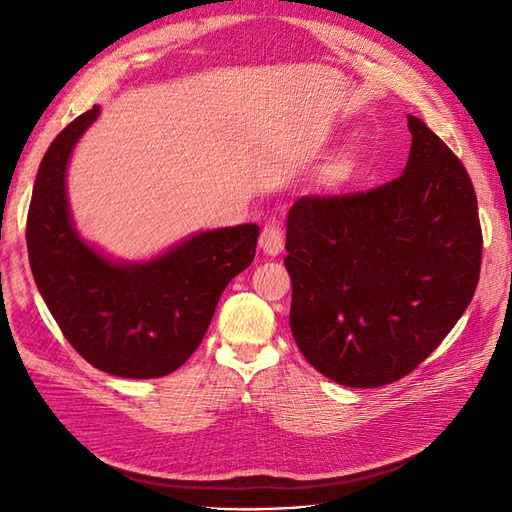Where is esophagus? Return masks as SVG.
<instances>
[{"label":"esophagus","mask_w":512,"mask_h":512,"mask_svg":"<svg viewBox=\"0 0 512 512\" xmlns=\"http://www.w3.org/2000/svg\"><path fill=\"white\" fill-rule=\"evenodd\" d=\"M259 248L264 250L266 255L275 257L281 253V248H284V233H281L279 224L275 222H268L262 228V235H259Z\"/></svg>","instance_id":"obj_1"}]
</instances>
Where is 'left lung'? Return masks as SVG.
<instances>
[{
	"label": "left lung",
	"mask_w": 512,
	"mask_h": 512,
	"mask_svg": "<svg viewBox=\"0 0 512 512\" xmlns=\"http://www.w3.org/2000/svg\"><path fill=\"white\" fill-rule=\"evenodd\" d=\"M402 176L345 195H303L288 213L290 330L306 361L347 387L413 372L469 308L482 228L458 156L407 116Z\"/></svg>",
	"instance_id": "1"
}]
</instances>
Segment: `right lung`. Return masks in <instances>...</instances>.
<instances>
[{
	"label": "right lung",
	"mask_w": 512,
	"mask_h": 512,
	"mask_svg": "<svg viewBox=\"0 0 512 512\" xmlns=\"http://www.w3.org/2000/svg\"><path fill=\"white\" fill-rule=\"evenodd\" d=\"M99 105L52 140L26 222L32 277L65 339L92 367L160 378L198 350L217 301L255 259L257 224L202 231L149 262H112L76 233L65 169Z\"/></svg>",
	"instance_id": "obj_1"
}]
</instances>
